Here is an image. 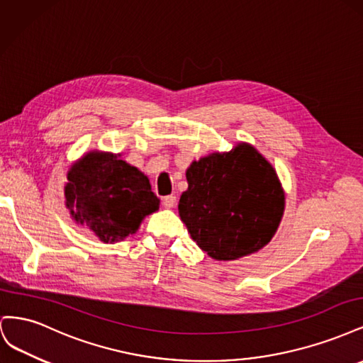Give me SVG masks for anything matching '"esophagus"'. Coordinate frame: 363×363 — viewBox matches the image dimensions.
Listing matches in <instances>:
<instances>
[{"instance_id":"34e87169","label":"esophagus","mask_w":363,"mask_h":363,"mask_svg":"<svg viewBox=\"0 0 363 363\" xmlns=\"http://www.w3.org/2000/svg\"><path fill=\"white\" fill-rule=\"evenodd\" d=\"M175 195H167V196H163V200H162V203H163V206L167 207V208H171V207H174V204H175Z\"/></svg>"}]
</instances>
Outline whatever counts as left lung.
<instances>
[{
    "instance_id": "left-lung-1",
    "label": "left lung",
    "mask_w": 363,
    "mask_h": 363,
    "mask_svg": "<svg viewBox=\"0 0 363 363\" xmlns=\"http://www.w3.org/2000/svg\"><path fill=\"white\" fill-rule=\"evenodd\" d=\"M179 213L191 238L216 260H235L265 247L284 208L277 174L251 145L194 162Z\"/></svg>"
}]
</instances>
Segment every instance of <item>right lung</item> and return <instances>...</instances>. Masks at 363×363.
I'll return each instance as SVG.
<instances>
[{
  "label": "right lung",
  "mask_w": 363,
  "mask_h": 363,
  "mask_svg": "<svg viewBox=\"0 0 363 363\" xmlns=\"http://www.w3.org/2000/svg\"><path fill=\"white\" fill-rule=\"evenodd\" d=\"M67 206L75 221L104 242L135 233L142 218L159 208V199L138 168L113 155L89 152L68 172Z\"/></svg>",
  "instance_id": "1"
}]
</instances>
